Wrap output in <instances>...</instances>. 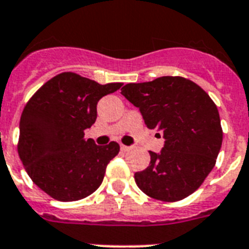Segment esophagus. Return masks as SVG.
Returning a JSON list of instances; mask_svg holds the SVG:
<instances>
[{
  "label": "esophagus",
  "instance_id": "34e87169",
  "mask_svg": "<svg viewBox=\"0 0 249 249\" xmlns=\"http://www.w3.org/2000/svg\"><path fill=\"white\" fill-rule=\"evenodd\" d=\"M131 147H129V145H124V144H120V149L123 150V152H128L129 149H130Z\"/></svg>",
  "mask_w": 249,
  "mask_h": 249
}]
</instances>
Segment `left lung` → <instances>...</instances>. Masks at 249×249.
<instances>
[{
	"label": "left lung",
	"instance_id": "obj_1",
	"mask_svg": "<svg viewBox=\"0 0 249 249\" xmlns=\"http://www.w3.org/2000/svg\"><path fill=\"white\" fill-rule=\"evenodd\" d=\"M121 93L139 107L148 128L162 131L166 141L160 154L149 152V166L134 175L138 187L167 202L191 195L214 168L223 142L214 101L199 85L178 76L128 83Z\"/></svg>",
	"mask_w": 249,
	"mask_h": 249
}]
</instances>
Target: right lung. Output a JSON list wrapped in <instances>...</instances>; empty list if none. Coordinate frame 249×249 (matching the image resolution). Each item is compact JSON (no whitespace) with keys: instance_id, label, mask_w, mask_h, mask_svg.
Returning a JSON list of instances; mask_svg holds the SVG:
<instances>
[{"instance_id":"1","label":"right lung","mask_w":249,"mask_h":249,"mask_svg":"<svg viewBox=\"0 0 249 249\" xmlns=\"http://www.w3.org/2000/svg\"><path fill=\"white\" fill-rule=\"evenodd\" d=\"M123 83L100 85L63 72L31 96L20 119L18 152L33 182L59 201L85 199L99 189L116 142L96 145L85 138L97 118V102Z\"/></svg>"}]
</instances>
